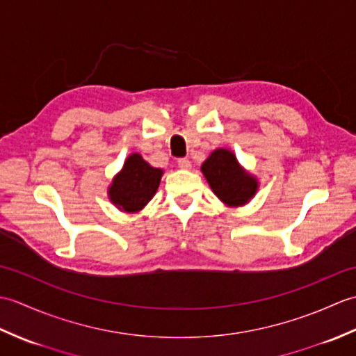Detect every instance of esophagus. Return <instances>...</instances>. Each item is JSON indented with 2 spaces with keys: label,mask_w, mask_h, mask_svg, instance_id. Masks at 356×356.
<instances>
[{
  "label": "esophagus",
  "mask_w": 356,
  "mask_h": 356,
  "mask_svg": "<svg viewBox=\"0 0 356 356\" xmlns=\"http://www.w3.org/2000/svg\"><path fill=\"white\" fill-rule=\"evenodd\" d=\"M177 165L184 170H190L191 168V161L188 157H180V159H177Z\"/></svg>",
  "instance_id": "1"
}]
</instances>
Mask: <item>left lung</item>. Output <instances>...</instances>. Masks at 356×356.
<instances>
[{"mask_svg": "<svg viewBox=\"0 0 356 356\" xmlns=\"http://www.w3.org/2000/svg\"><path fill=\"white\" fill-rule=\"evenodd\" d=\"M202 172L217 197L231 207L243 205L257 191V180L240 168L228 149H216L203 162Z\"/></svg>", "mask_w": 356, "mask_h": 356, "instance_id": "left-lung-1", "label": "left lung"}]
</instances>
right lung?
Masks as SVG:
<instances>
[{"instance_id": "add662e5", "label": "right lung", "mask_w": 356, "mask_h": 356, "mask_svg": "<svg viewBox=\"0 0 356 356\" xmlns=\"http://www.w3.org/2000/svg\"><path fill=\"white\" fill-rule=\"evenodd\" d=\"M162 172L143 161L140 154H131L110 186L111 202L128 213L142 209L157 191Z\"/></svg>"}]
</instances>
